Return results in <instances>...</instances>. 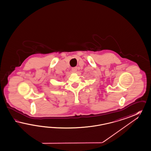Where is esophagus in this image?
<instances>
[{"label":"esophagus","instance_id":"1","mask_svg":"<svg viewBox=\"0 0 151 151\" xmlns=\"http://www.w3.org/2000/svg\"><path fill=\"white\" fill-rule=\"evenodd\" d=\"M72 70L73 72H76L77 70V68L76 67H73V68H72Z\"/></svg>","mask_w":151,"mask_h":151}]
</instances>
